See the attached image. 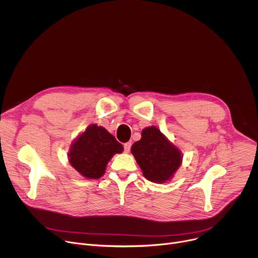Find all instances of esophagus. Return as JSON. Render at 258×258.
I'll return each mask as SVG.
<instances>
[{
  "label": "esophagus",
  "mask_w": 258,
  "mask_h": 258,
  "mask_svg": "<svg viewBox=\"0 0 258 258\" xmlns=\"http://www.w3.org/2000/svg\"><path fill=\"white\" fill-rule=\"evenodd\" d=\"M123 147H124V152H125V153H128V152H130V150H131L132 144H131V143H125Z\"/></svg>",
  "instance_id": "obj_1"
}]
</instances>
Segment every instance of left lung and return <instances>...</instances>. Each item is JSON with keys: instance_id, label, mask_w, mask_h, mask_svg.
Segmentation results:
<instances>
[{"instance_id": "8db88e82", "label": "left lung", "mask_w": 258, "mask_h": 258, "mask_svg": "<svg viewBox=\"0 0 258 258\" xmlns=\"http://www.w3.org/2000/svg\"><path fill=\"white\" fill-rule=\"evenodd\" d=\"M142 138L131 151L144 176L153 182L169 181L182 162V153L155 125L142 131Z\"/></svg>"}]
</instances>
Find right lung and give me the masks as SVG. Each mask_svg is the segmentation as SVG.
I'll return each mask as SVG.
<instances>
[{
    "instance_id": "right-lung-1",
    "label": "right lung",
    "mask_w": 258,
    "mask_h": 258,
    "mask_svg": "<svg viewBox=\"0 0 258 258\" xmlns=\"http://www.w3.org/2000/svg\"><path fill=\"white\" fill-rule=\"evenodd\" d=\"M123 152V146L105 127L90 124L70 144L68 161L82 176L97 179L104 175L108 162Z\"/></svg>"
}]
</instances>
